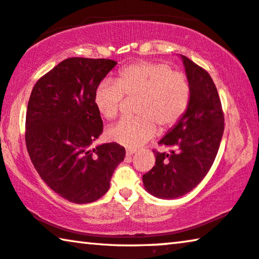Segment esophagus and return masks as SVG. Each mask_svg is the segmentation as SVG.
Returning <instances> with one entry per match:
<instances>
[{
    "label": "esophagus",
    "instance_id": "esophagus-1",
    "mask_svg": "<svg viewBox=\"0 0 259 259\" xmlns=\"http://www.w3.org/2000/svg\"><path fill=\"white\" fill-rule=\"evenodd\" d=\"M133 154H136V149H127V151H126L127 156H132Z\"/></svg>",
    "mask_w": 259,
    "mask_h": 259
}]
</instances>
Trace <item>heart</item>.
Segmentation results:
<instances>
[{
  "label": "heart",
  "mask_w": 259,
  "mask_h": 259,
  "mask_svg": "<svg viewBox=\"0 0 259 259\" xmlns=\"http://www.w3.org/2000/svg\"><path fill=\"white\" fill-rule=\"evenodd\" d=\"M139 98V117L122 119L110 127V140L139 148L156 134L173 128L187 112L190 85L187 77L164 63L139 62L119 71L115 81L103 80L96 88L95 104L106 119L117 117L123 99Z\"/></svg>",
  "instance_id": "obj_1"
}]
</instances>
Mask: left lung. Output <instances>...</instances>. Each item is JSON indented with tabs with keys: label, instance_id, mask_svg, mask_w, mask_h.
I'll return each mask as SVG.
<instances>
[{
	"label": "left lung",
	"instance_id": "1",
	"mask_svg": "<svg viewBox=\"0 0 259 259\" xmlns=\"http://www.w3.org/2000/svg\"><path fill=\"white\" fill-rule=\"evenodd\" d=\"M190 85L187 112L159 141L169 153L154 151L155 166L142 176L147 192L171 200L193 190L210 169L224 131L217 89L207 71L180 55Z\"/></svg>",
	"mask_w": 259,
	"mask_h": 259
}]
</instances>
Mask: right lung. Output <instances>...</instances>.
Here are the masks:
<instances>
[{
    "mask_svg": "<svg viewBox=\"0 0 259 259\" xmlns=\"http://www.w3.org/2000/svg\"><path fill=\"white\" fill-rule=\"evenodd\" d=\"M117 65L111 59L72 57L33 86L25 119V144L37 173L50 189L73 203L98 200L125 157L117 142L97 145L103 120L95 91Z\"/></svg>",
    "mask_w": 259,
    "mask_h": 259,
    "instance_id": "right-lung-1",
    "label": "right lung"
}]
</instances>
